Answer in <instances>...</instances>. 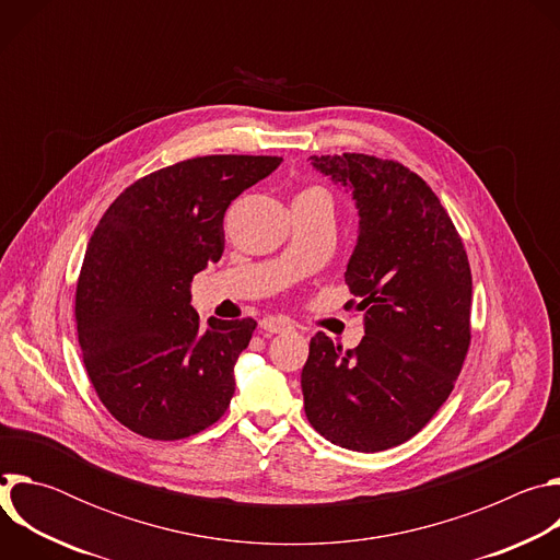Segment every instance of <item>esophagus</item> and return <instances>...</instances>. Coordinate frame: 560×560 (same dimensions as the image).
I'll return each instance as SVG.
<instances>
[{"instance_id":"1","label":"esophagus","mask_w":560,"mask_h":560,"mask_svg":"<svg viewBox=\"0 0 560 560\" xmlns=\"http://www.w3.org/2000/svg\"><path fill=\"white\" fill-rule=\"evenodd\" d=\"M261 330L268 332V335H279V332L292 330V324L283 316H266L261 322Z\"/></svg>"}]
</instances>
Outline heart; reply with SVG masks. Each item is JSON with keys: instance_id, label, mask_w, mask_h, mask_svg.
<instances>
[{"instance_id": "obj_1", "label": "heart", "mask_w": 560, "mask_h": 560, "mask_svg": "<svg viewBox=\"0 0 560 560\" xmlns=\"http://www.w3.org/2000/svg\"><path fill=\"white\" fill-rule=\"evenodd\" d=\"M303 192H324L322 188H307V190H303ZM326 195V192H324Z\"/></svg>"}]
</instances>
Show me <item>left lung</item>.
<instances>
[{
    "instance_id": "obj_1",
    "label": "left lung",
    "mask_w": 560,
    "mask_h": 560,
    "mask_svg": "<svg viewBox=\"0 0 560 560\" xmlns=\"http://www.w3.org/2000/svg\"><path fill=\"white\" fill-rule=\"evenodd\" d=\"M352 190L359 238L346 283L363 310L354 350L316 332L301 372L305 417L335 445L381 452L421 432L469 350L471 272L432 188L404 164L359 152L310 156Z\"/></svg>"
}]
</instances>
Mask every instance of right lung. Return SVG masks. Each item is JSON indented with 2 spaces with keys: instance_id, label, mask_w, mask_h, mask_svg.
<instances>
[{
  "instance_id": "1",
  "label": "right lung",
  "mask_w": 560,
  "mask_h": 560,
  "mask_svg": "<svg viewBox=\"0 0 560 560\" xmlns=\"http://www.w3.org/2000/svg\"><path fill=\"white\" fill-rule=\"evenodd\" d=\"M281 156L208 154L137 179L100 219L77 279L74 322L106 410L152 441L217 423L255 318L199 326L197 272L223 255V214Z\"/></svg>"
}]
</instances>
